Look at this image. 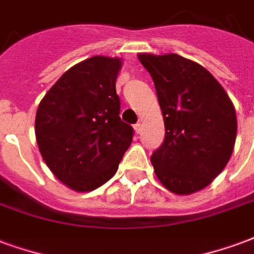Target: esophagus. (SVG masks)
<instances>
[{
  "instance_id": "1",
  "label": "esophagus",
  "mask_w": 254,
  "mask_h": 254,
  "mask_svg": "<svg viewBox=\"0 0 254 254\" xmlns=\"http://www.w3.org/2000/svg\"><path fill=\"white\" fill-rule=\"evenodd\" d=\"M141 127H142L141 122H138V124H136V125H134V132H136L137 134H138V133L141 132Z\"/></svg>"
}]
</instances>
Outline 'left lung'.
Segmentation results:
<instances>
[{"label": "left lung", "mask_w": 254, "mask_h": 254, "mask_svg": "<svg viewBox=\"0 0 254 254\" xmlns=\"http://www.w3.org/2000/svg\"><path fill=\"white\" fill-rule=\"evenodd\" d=\"M155 82L165 138L151 157L155 174L171 192L203 190L226 167L237 136L232 99L213 75L176 54H138Z\"/></svg>", "instance_id": "left-lung-1"}]
</instances>
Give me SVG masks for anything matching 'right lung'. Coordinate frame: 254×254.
<instances>
[{"mask_svg":"<svg viewBox=\"0 0 254 254\" xmlns=\"http://www.w3.org/2000/svg\"><path fill=\"white\" fill-rule=\"evenodd\" d=\"M121 58L93 56L67 69L39 103L35 133L51 172L87 192L117 172L133 127L120 118L116 80Z\"/></svg>","mask_w":254,"mask_h":254,"instance_id":"right-lung-1","label":"right lung"}]
</instances>
